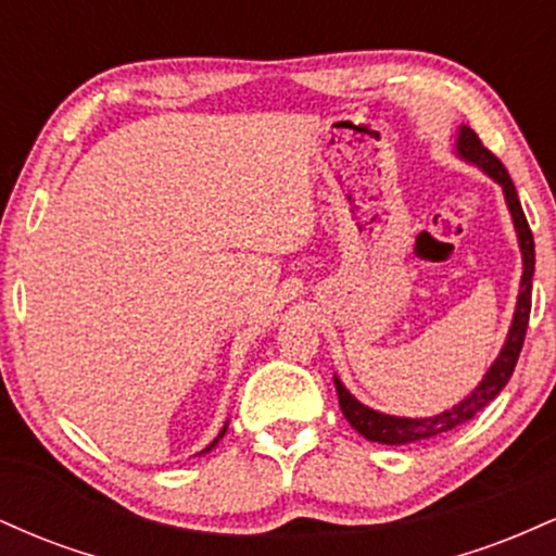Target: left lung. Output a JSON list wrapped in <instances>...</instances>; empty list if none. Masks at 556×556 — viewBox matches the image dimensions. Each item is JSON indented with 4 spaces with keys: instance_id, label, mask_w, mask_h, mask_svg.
I'll use <instances>...</instances> for the list:
<instances>
[{
    "instance_id": "left-lung-1",
    "label": "left lung",
    "mask_w": 556,
    "mask_h": 556,
    "mask_svg": "<svg viewBox=\"0 0 556 556\" xmlns=\"http://www.w3.org/2000/svg\"><path fill=\"white\" fill-rule=\"evenodd\" d=\"M457 151L468 162H476L483 172H489L496 182L502 185L504 198H507L509 214H513L515 229H518L520 251H522V282H520V298H518V311H515L513 329H509L507 342H504L500 358L494 361V366L489 368V374L483 376L481 384L476 387V392L470 397H465L460 405H455L452 410H444L442 416L433 418H394L384 416V413H376L371 407L361 405L348 389L342 387L340 379H334L337 394H340V407L344 418L350 420L355 431L363 433L371 442L381 444H410L420 442V439L439 437V433L457 429L465 420H470L476 413H481L496 394L502 392L504 384L509 381V376L515 371V363L520 358L522 342H526L528 331V318H531V290H533V266H535V245H533V232L528 227L526 214H522L518 190H515L513 180H509L504 164L496 159L491 151L483 146V140L476 136V130L470 127H460V138H457Z\"/></svg>"
}]
</instances>
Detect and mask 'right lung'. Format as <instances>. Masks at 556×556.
Wrapping results in <instances>:
<instances>
[{
	"mask_svg": "<svg viewBox=\"0 0 556 556\" xmlns=\"http://www.w3.org/2000/svg\"><path fill=\"white\" fill-rule=\"evenodd\" d=\"M225 431H227V429H222V433H219V437H225ZM216 442H219V439H214V442H212V444H208V446H206V450H203V452H208V450H212V446H216Z\"/></svg>",
	"mask_w": 556,
	"mask_h": 556,
	"instance_id": "add662e5",
	"label": "right lung"
}]
</instances>
